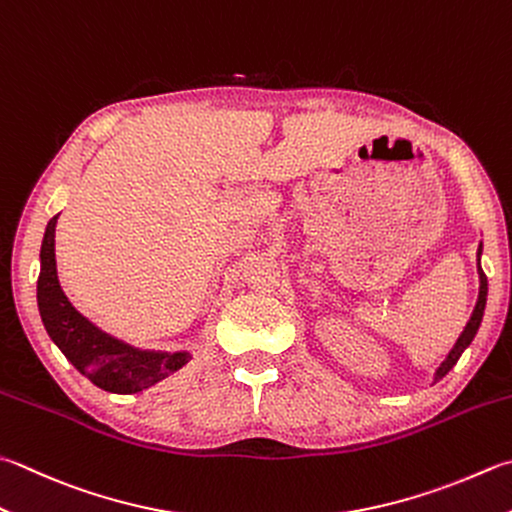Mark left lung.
Segmentation results:
<instances>
[{
	"mask_svg": "<svg viewBox=\"0 0 512 512\" xmlns=\"http://www.w3.org/2000/svg\"><path fill=\"white\" fill-rule=\"evenodd\" d=\"M479 258H481V243H479V249H477V272H479V296H477V303H475V310H472V314H470V318H468V323H466V327L464 330H461V334H459V339L455 341V345H452V350L446 354V359H443L441 363H439V368L435 370V383L439 381V379H443V376H446L452 368H455V363L459 361V356H461V352L466 350V347L470 345V341L475 339V334H477V330H479V323H481V316H484V307H486V296H488V278H486V274H484V269H481V263H479Z\"/></svg>",
	"mask_w": 512,
	"mask_h": 512,
	"instance_id": "obj_1",
	"label": "left lung"
}]
</instances>
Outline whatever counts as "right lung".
Masks as SVG:
<instances>
[{"mask_svg":"<svg viewBox=\"0 0 512 512\" xmlns=\"http://www.w3.org/2000/svg\"><path fill=\"white\" fill-rule=\"evenodd\" d=\"M55 225L57 216L48 220L42 240L37 305H40L48 336L75 365L77 372H82L86 379L106 392L133 394L147 390L149 385L180 370L191 359L189 352L138 350L98 330L89 318L75 310L57 281Z\"/></svg>","mask_w":512,"mask_h":512,"instance_id":"1","label":"right lung"}]
</instances>
